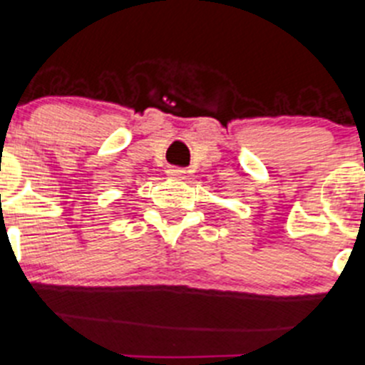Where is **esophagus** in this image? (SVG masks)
I'll use <instances>...</instances> for the list:
<instances>
[{
    "label": "esophagus",
    "instance_id": "obj_1",
    "mask_svg": "<svg viewBox=\"0 0 365 365\" xmlns=\"http://www.w3.org/2000/svg\"><path fill=\"white\" fill-rule=\"evenodd\" d=\"M167 176H169V178H173V180H183V178H185V171H183L182 167L173 165V167H169V169H167Z\"/></svg>",
    "mask_w": 365,
    "mask_h": 365
}]
</instances>
